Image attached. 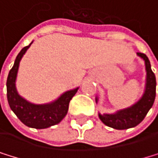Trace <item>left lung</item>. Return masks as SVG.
Returning <instances> with one entry per match:
<instances>
[{"label": "left lung", "instance_id": "8db88e82", "mask_svg": "<svg viewBox=\"0 0 158 158\" xmlns=\"http://www.w3.org/2000/svg\"><path fill=\"white\" fill-rule=\"evenodd\" d=\"M137 56L144 60L146 70V82L144 92L140 99L135 102L133 105L116 110L114 113H103L98 112V116L104 124L118 130L128 129L137 126L145 118L148 112L152 107L156 99V76L151 68V63L146 54L137 52ZM96 103H98L99 97L96 96Z\"/></svg>", "mask_w": 158, "mask_h": 158}]
</instances>
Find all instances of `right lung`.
Listing matches in <instances>:
<instances>
[{
	"instance_id": "add662e5",
	"label": "right lung",
	"mask_w": 158,
	"mask_h": 158,
	"mask_svg": "<svg viewBox=\"0 0 158 158\" xmlns=\"http://www.w3.org/2000/svg\"><path fill=\"white\" fill-rule=\"evenodd\" d=\"M32 44L33 42L21 49L15 59L13 67L8 73L6 96L11 111L16 114L21 122L31 128L44 129L59 123L65 118L68 113L69 103L80 87L65 91L55 100L44 104L32 103L22 97L16 88L17 74L21 59Z\"/></svg>"
}]
</instances>
